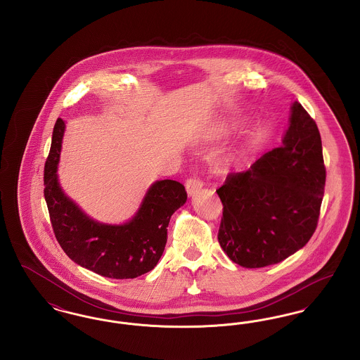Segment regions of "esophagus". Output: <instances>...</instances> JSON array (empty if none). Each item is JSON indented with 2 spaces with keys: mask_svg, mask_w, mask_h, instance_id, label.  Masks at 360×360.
<instances>
[{
  "mask_svg": "<svg viewBox=\"0 0 360 360\" xmlns=\"http://www.w3.org/2000/svg\"><path fill=\"white\" fill-rule=\"evenodd\" d=\"M202 186H204V182L200 178H197V176L188 178V181H186V191H188L190 197L197 194L202 188Z\"/></svg>",
  "mask_w": 360,
  "mask_h": 360,
  "instance_id": "obj_1",
  "label": "esophagus"
}]
</instances>
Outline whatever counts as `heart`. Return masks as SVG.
<instances>
[{
  "instance_id": "1",
  "label": "heart",
  "mask_w": 360,
  "mask_h": 360,
  "mask_svg": "<svg viewBox=\"0 0 360 360\" xmlns=\"http://www.w3.org/2000/svg\"><path fill=\"white\" fill-rule=\"evenodd\" d=\"M244 158L245 151L243 148H236L229 153L219 155L212 163V170L219 176H226L239 169L244 162Z\"/></svg>"
}]
</instances>
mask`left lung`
Returning <instances> with one entry per match:
<instances>
[{"instance_id": "left-lung-1", "label": "left lung", "mask_w": 360, "mask_h": 360, "mask_svg": "<svg viewBox=\"0 0 360 360\" xmlns=\"http://www.w3.org/2000/svg\"><path fill=\"white\" fill-rule=\"evenodd\" d=\"M326 167L319 128L292 103L281 147L217 188L223 202L219 243L245 269L279 263L313 236L323 202Z\"/></svg>"}]
</instances>
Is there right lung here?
<instances>
[{
    "label": "right lung",
    "instance_id": "add662e5",
    "mask_svg": "<svg viewBox=\"0 0 360 360\" xmlns=\"http://www.w3.org/2000/svg\"><path fill=\"white\" fill-rule=\"evenodd\" d=\"M65 128V121L58 119L44 167V198L62 250L77 264L106 278L129 279L151 271L165 251L172 213L188 200L184 185L172 179L156 181L131 220L100 223L68 197L59 184Z\"/></svg>",
    "mask_w": 360,
    "mask_h": 360
}]
</instances>
